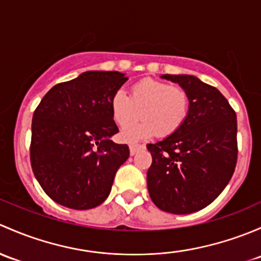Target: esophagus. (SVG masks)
Listing matches in <instances>:
<instances>
[{
  "instance_id": "34e87169",
  "label": "esophagus",
  "mask_w": 261,
  "mask_h": 261,
  "mask_svg": "<svg viewBox=\"0 0 261 261\" xmlns=\"http://www.w3.org/2000/svg\"><path fill=\"white\" fill-rule=\"evenodd\" d=\"M143 148H144V144H139V143H130L129 144V152L132 155H134L137 152H138V150H141Z\"/></svg>"
}]
</instances>
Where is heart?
I'll list each match as a JSON object with an SVG mask.
<instances>
[{"label": "heart", "mask_w": 261, "mask_h": 261, "mask_svg": "<svg viewBox=\"0 0 261 261\" xmlns=\"http://www.w3.org/2000/svg\"><path fill=\"white\" fill-rule=\"evenodd\" d=\"M190 95L185 88L154 79H142L132 85L130 96L123 89L113 93L111 113L119 127H125L141 115L142 122L124 128L120 133L125 141L157 134L170 137L184 125L189 117Z\"/></svg>", "instance_id": "1"}]
</instances>
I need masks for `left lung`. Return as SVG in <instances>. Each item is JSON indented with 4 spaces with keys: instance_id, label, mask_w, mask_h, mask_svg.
<instances>
[{
    "instance_id": "8db88e82",
    "label": "left lung",
    "mask_w": 261,
    "mask_h": 261,
    "mask_svg": "<svg viewBox=\"0 0 261 261\" xmlns=\"http://www.w3.org/2000/svg\"><path fill=\"white\" fill-rule=\"evenodd\" d=\"M190 95L189 117L181 128L147 144L152 165L147 186L154 205L171 214L202 210L224 191L238 161V120L227 99L192 75H162Z\"/></svg>"
}]
</instances>
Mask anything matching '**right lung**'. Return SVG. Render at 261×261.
<instances>
[{
    "mask_svg": "<svg viewBox=\"0 0 261 261\" xmlns=\"http://www.w3.org/2000/svg\"><path fill=\"white\" fill-rule=\"evenodd\" d=\"M128 80L118 71H87L59 83L35 109L30 161L40 186L55 202L89 210L106 201L118 168L129 157L117 144L111 98Z\"/></svg>",
    "mask_w": 261,
    "mask_h": 261,
    "instance_id": "add662e5",
    "label": "right lung"
}]
</instances>
